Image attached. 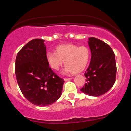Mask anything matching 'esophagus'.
Listing matches in <instances>:
<instances>
[{
	"label": "esophagus",
	"mask_w": 131,
	"mask_h": 131,
	"mask_svg": "<svg viewBox=\"0 0 131 131\" xmlns=\"http://www.w3.org/2000/svg\"><path fill=\"white\" fill-rule=\"evenodd\" d=\"M63 79H64V81H69L70 79H71V78H64Z\"/></svg>",
	"instance_id": "esophagus-1"
}]
</instances>
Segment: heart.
Instances as JSON below:
<instances>
[{
	"instance_id": "b5f03b06",
	"label": "heart",
	"mask_w": 131,
	"mask_h": 131,
	"mask_svg": "<svg viewBox=\"0 0 131 131\" xmlns=\"http://www.w3.org/2000/svg\"><path fill=\"white\" fill-rule=\"evenodd\" d=\"M56 52H49L47 60L52 69L58 70L64 62L65 72L78 73L83 71L91 58L89 48L84 46L79 47L73 44H66L58 46Z\"/></svg>"
}]
</instances>
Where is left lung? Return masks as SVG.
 <instances>
[{"instance_id":"obj_1","label":"left lung","mask_w":131,"mask_h":131,"mask_svg":"<svg viewBox=\"0 0 131 131\" xmlns=\"http://www.w3.org/2000/svg\"><path fill=\"white\" fill-rule=\"evenodd\" d=\"M91 50V63L84 76L86 83L81 92L92 96H99L113 86L116 79L115 54L107 44L94 37L89 38Z\"/></svg>"}]
</instances>
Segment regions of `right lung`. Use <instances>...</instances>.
<instances>
[{
    "label": "right lung",
    "instance_id": "right-lung-1",
    "mask_svg": "<svg viewBox=\"0 0 131 131\" xmlns=\"http://www.w3.org/2000/svg\"><path fill=\"white\" fill-rule=\"evenodd\" d=\"M45 40H31L18 52L15 73L21 91L31 103L46 106L57 101L64 80L52 70L47 60Z\"/></svg>",
    "mask_w": 131,
    "mask_h": 131
}]
</instances>
